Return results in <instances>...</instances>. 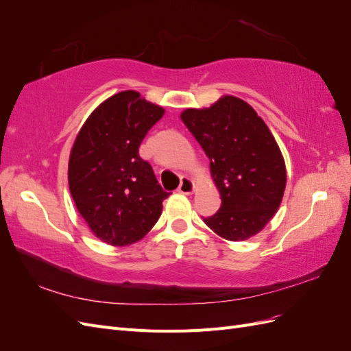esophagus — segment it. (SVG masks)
<instances>
[{"label": "esophagus", "instance_id": "obj_1", "mask_svg": "<svg viewBox=\"0 0 351 351\" xmlns=\"http://www.w3.org/2000/svg\"><path fill=\"white\" fill-rule=\"evenodd\" d=\"M193 189H195V184L192 180L189 177H182V182H180V186H178V192L183 195H190L193 192Z\"/></svg>", "mask_w": 351, "mask_h": 351}]
</instances>
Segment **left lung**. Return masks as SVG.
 <instances>
[{
  "label": "left lung",
  "instance_id": "1",
  "mask_svg": "<svg viewBox=\"0 0 351 351\" xmlns=\"http://www.w3.org/2000/svg\"><path fill=\"white\" fill-rule=\"evenodd\" d=\"M182 120L209 158L222 200L205 224L231 241L254 236L277 212L287 180L268 125L236 97L221 98L206 110H186Z\"/></svg>",
  "mask_w": 351,
  "mask_h": 351
}]
</instances>
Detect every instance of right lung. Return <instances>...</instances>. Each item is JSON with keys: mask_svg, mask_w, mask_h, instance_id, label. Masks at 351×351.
Returning <instances> with one entry per match:
<instances>
[{"mask_svg": "<svg viewBox=\"0 0 351 351\" xmlns=\"http://www.w3.org/2000/svg\"><path fill=\"white\" fill-rule=\"evenodd\" d=\"M162 115L161 107L124 90L90 114L73 145L70 193L93 234L112 246L141 240L161 217L169 193L139 146Z\"/></svg>", "mask_w": 351, "mask_h": 351, "instance_id": "obj_1", "label": "right lung"}]
</instances>
